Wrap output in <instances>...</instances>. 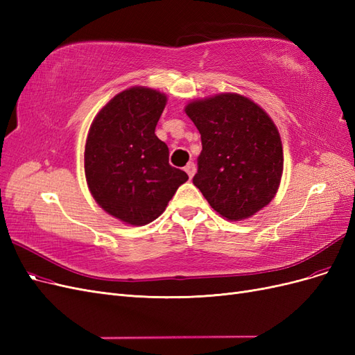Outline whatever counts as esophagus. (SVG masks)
I'll return each instance as SVG.
<instances>
[{
    "label": "esophagus",
    "instance_id": "esophagus-1",
    "mask_svg": "<svg viewBox=\"0 0 355 355\" xmlns=\"http://www.w3.org/2000/svg\"><path fill=\"white\" fill-rule=\"evenodd\" d=\"M185 171L188 173L189 179H192V176L196 175V164H194V163H188V164L185 166Z\"/></svg>",
    "mask_w": 355,
    "mask_h": 355
}]
</instances>
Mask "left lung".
<instances>
[{
    "mask_svg": "<svg viewBox=\"0 0 355 355\" xmlns=\"http://www.w3.org/2000/svg\"><path fill=\"white\" fill-rule=\"evenodd\" d=\"M201 135L194 185L227 220L252 218L275 197L283 176L278 128L259 105L239 93L188 102Z\"/></svg>",
    "mask_w": 355,
    "mask_h": 355,
    "instance_id": "8db88e82",
    "label": "left lung"
}]
</instances>
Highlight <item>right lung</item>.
I'll return each mask as SVG.
<instances>
[{"label": "right lung", "instance_id": "right-lung-1", "mask_svg": "<svg viewBox=\"0 0 355 355\" xmlns=\"http://www.w3.org/2000/svg\"><path fill=\"white\" fill-rule=\"evenodd\" d=\"M167 96L145 85L115 94L94 116L84 148V171L94 201L133 227L155 220L188 180L168 164L155 135Z\"/></svg>", "mask_w": 355, "mask_h": 355}]
</instances>
